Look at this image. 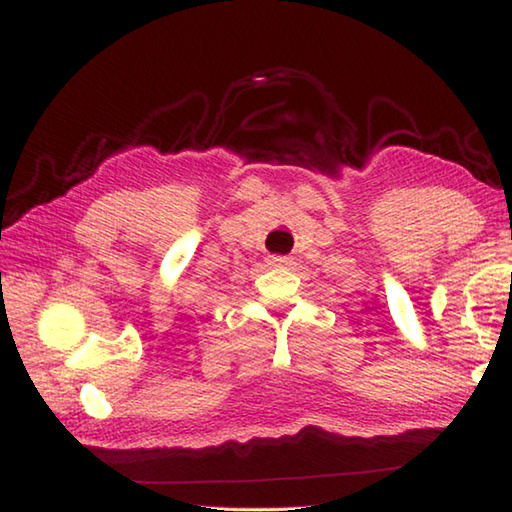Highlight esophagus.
Wrapping results in <instances>:
<instances>
[{"instance_id": "1", "label": "esophagus", "mask_w": 512, "mask_h": 512, "mask_svg": "<svg viewBox=\"0 0 512 512\" xmlns=\"http://www.w3.org/2000/svg\"><path fill=\"white\" fill-rule=\"evenodd\" d=\"M270 264L277 266V268H288V266H292V257L273 255V257H270Z\"/></svg>"}]
</instances>
